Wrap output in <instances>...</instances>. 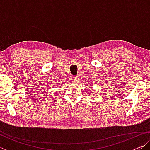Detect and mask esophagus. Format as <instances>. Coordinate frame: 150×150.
Here are the masks:
<instances>
[{"instance_id": "34e87169", "label": "esophagus", "mask_w": 150, "mask_h": 150, "mask_svg": "<svg viewBox=\"0 0 150 150\" xmlns=\"http://www.w3.org/2000/svg\"><path fill=\"white\" fill-rule=\"evenodd\" d=\"M79 80L78 76H72V81L73 83H77Z\"/></svg>"}]
</instances>
